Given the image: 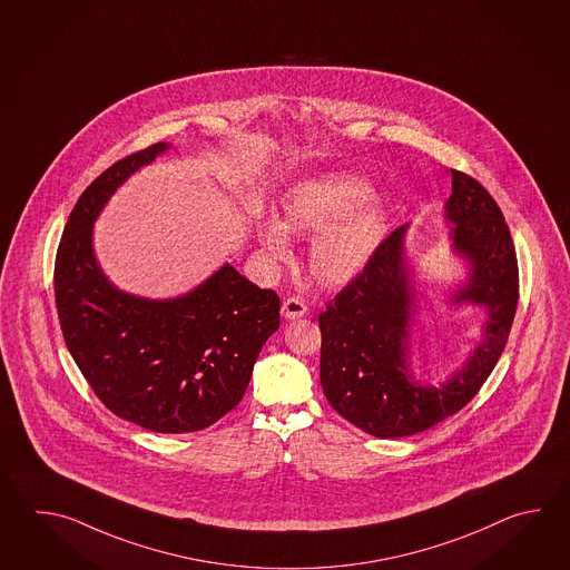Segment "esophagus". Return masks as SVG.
Returning <instances> with one entry per match:
<instances>
[{
	"label": "esophagus",
	"mask_w": 570,
	"mask_h": 570,
	"mask_svg": "<svg viewBox=\"0 0 570 570\" xmlns=\"http://www.w3.org/2000/svg\"><path fill=\"white\" fill-rule=\"evenodd\" d=\"M305 312H307V307L299 297H289L281 305V314L285 320H299L302 315H305Z\"/></svg>",
	"instance_id": "obj_1"
}]
</instances>
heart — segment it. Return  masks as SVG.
Wrapping results in <instances>:
<instances>
[{"mask_svg":"<svg viewBox=\"0 0 570 570\" xmlns=\"http://www.w3.org/2000/svg\"><path fill=\"white\" fill-rule=\"evenodd\" d=\"M373 183L358 175H327L295 183L281 199V219H256V240L271 265L291 255V234H317L309 248L315 277L342 285L358 277L375 256L387 212Z\"/></svg>","mask_w":570,"mask_h":570,"instance_id":"1","label":"heart"}]
</instances>
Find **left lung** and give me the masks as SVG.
Returning a JSON list of instances; mask_svg holds the SVG:
<instances>
[{
    "mask_svg": "<svg viewBox=\"0 0 570 570\" xmlns=\"http://www.w3.org/2000/svg\"><path fill=\"white\" fill-rule=\"evenodd\" d=\"M446 173V240L464 279L442 297L454 309L474 305L487 314L466 358L436 385L413 366V334L430 299L407 250L410 224L383 240L363 273L320 314L324 393L371 436H412L461 412L495 368L513 324L520 279L508 224L481 183L461 170Z\"/></svg>",
    "mask_w": 570,
    "mask_h": 570,
    "instance_id": "obj_1",
    "label": "left lung"
}]
</instances>
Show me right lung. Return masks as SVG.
Segmentation results:
<instances>
[{
  "label": "right lung",
  "instance_id": "1",
  "mask_svg": "<svg viewBox=\"0 0 570 570\" xmlns=\"http://www.w3.org/2000/svg\"><path fill=\"white\" fill-rule=\"evenodd\" d=\"M170 150L148 146L87 187L62 232L55 297L65 344L109 412L158 434L216 424L250 383L258 352L279 330V297L224 263L183 295L150 299L108 279L94 224L134 173Z\"/></svg>",
  "mask_w": 570,
  "mask_h": 570
}]
</instances>
